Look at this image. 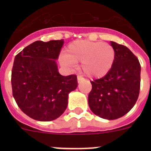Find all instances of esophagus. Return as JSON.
I'll return each mask as SVG.
<instances>
[{
	"label": "esophagus",
	"instance_id": "1",
	"mask_svg": "<svg viewBox=\"0 0 151 151\" xmlns=\"http://www.w3.org/2000/svg\"><path fill=\"white\" fill-rule=\"evenodd\" d=\"M77 79H78V82H82V81H83L84 78L81 76H77Z\"/></svg>",
	"mask_w": 151,
	"mask_h": 151
}]
</instances>
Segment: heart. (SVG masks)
Masks as SVG:
<instances>
[{
	"instance_id": "heart-1",
	"label": "heart",
	"mask_w": 151,
	"mask_h": 151,
	"mask_svg": "<svg viewBox=\"0 0 151 151\" xmlns=\"http://www.w3.org/2000/svg\"><path fill=\"white\" fill-rule=\"evenodd\" d=\"M115 60V50L111 45L100 41L77 40L69 44L66 56L61 58L63 65L73 67L75 63H82V69L92 78L105 76Z\"/></svg>"
}]
</instances>
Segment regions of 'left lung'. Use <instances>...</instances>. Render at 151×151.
Listing matches in <instances>:
<instances>
[{
    "instance_id": "left-lung-1",
    "label": "left lung",
    "mask_w": 151,
    "mask_h": 151,
    "mask_svg": "<svg viewBox=\"0 0 151 151\" xmlns=\"http://www.w3.org/2000/svg\"><path fill=\"white\" fill-rule=\"evenodd\" d=\"M115 60L110 72L91 81L88 105L94 114L106 119L125 115L135 104L141 85V64L127 47L111 41Z\"/></svg>"
}]
</instances>
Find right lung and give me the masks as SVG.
Listing matches in <instances>:
<instances>
[{
  "label": "right lung",
  "mask_w": 151,
  "mask_h": 151,
  "mask_svg": "<svg viewBox=\"0 0 151 151\" xmlns=\"http://www.w3.org/2000/svg\"><path fill=\"white\" fill-rule=\"evenodd\" d=\"M63 40L36 41L15 57L11 74L13 96L25 114L38 121H52L67 107L68 94L77 88L76 75L58 73Z\"/></svg>",
  "instance_id": "right-lung-1"
}]
</instances>
